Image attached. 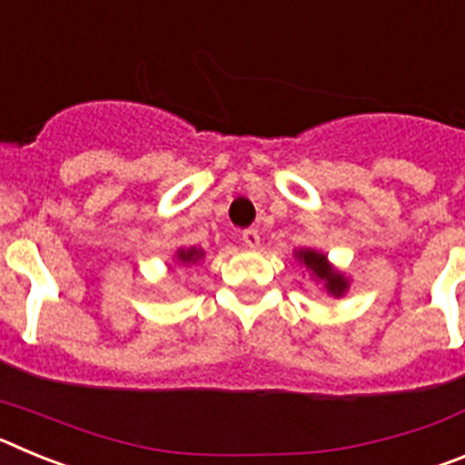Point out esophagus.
Wrapping results in <instances>:
<instances>
[{
  "label": "esophagus",
  "instance_id": "obj_1",
  "mask_svg": "<svg viewBox=\"0 0 465 465\" xmlns=\"http://www.w3.org/2000/svg\"><path fill=\"white\" fill-rule=\"evenodd\" d=\"M242 242H244L246 249H258V246H261V235H258V230H244V232H242Z\"/></svg>",
  "mask_w": 465,
  "mask_h": 465
}]
</instances>
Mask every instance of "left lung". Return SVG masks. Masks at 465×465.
Segmentation results:
<instances>
[{"label":"left lung","instance_id":"obj_1","mask_svg":"<svg viewBox=\"0 0 465 465\" xmlns=\"http://www.w3.org/2000/svg\"><path fill=\"white\" fill-rule=\"evenodd\" d=\"M293 258L298 265H302L310 272V279L323 293H328L331 298H344L347 295L351 282H349L342 270H338L328 261L326 253L316 252V249H298V252H293Z\"/></svg>","mask_w":465,"mask_h":465}]
</instances>
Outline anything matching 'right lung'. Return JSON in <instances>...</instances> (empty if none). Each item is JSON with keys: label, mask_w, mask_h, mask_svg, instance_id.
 Instances as JSON below:
<instances>
[{"label": "right lung", "mask_w": 465, "mask_h": 465, "mask_svg": "<svg viewBox=\"0 0 465 465\" xmlns=\"http://www.w3.org/2000/svg\"><path fill=\"white\" fill-rule=\"evenodd\" d=\"M204 258V249H200V246H179L174 252V256H172V262H170V270L179 268V265H195V262H200Z\"/></svg>", "instance_id": "obj_1"}]
</instances>
